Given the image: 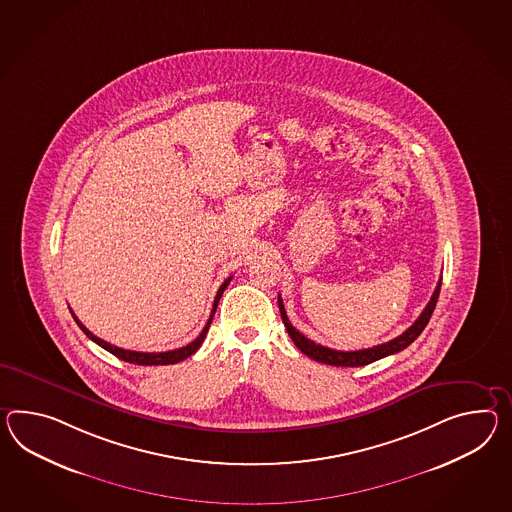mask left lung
<instances>
[{
	"mask_svg": "<svg viewBox=\"0 0 512 512\" xmlns=\"http://www.w3.org/2000/svg\"><path fill=\"white\" fill-rule=\"evenodd\" d=\"M440 285L442 283L438 281L431 300L425 305V309L418 316V320L405 333H401L399 337L392 338L390 342H385V344H379V346H374V348L359 349V351H338V349L325 348L322 344H316L311 338L303 337L300 331L288 322L287 312H285V305H283L281 296H279V312H281L283 324L287 327L288 335L294 340V344L298 346L301 353H305L307 357H311L314 361L324 362V364H331V366H364V364L379 361V359H383L387 355L398 353V351L407 348L416 338L420 337V333L424 331L425 325H427L431 314H433L435 307H437Z\"/></svg>",
	"mask_w": 512,
	"mask_h": 512,
	"instance_id": "obj_1",
	"label": "left lung"
}]
</instances>
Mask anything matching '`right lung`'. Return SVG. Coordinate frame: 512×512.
I'll list each match as a JSON object with an SVG mask.
<instances>
[{"label": "right lung", "mask_w": 512, "mask_h": 512, "mask_svg": "<svg viewBox=\"0 0 512 512\" xmlns=\"http://www.w3.org/2000/svg\"><path fill=\"white\" fill-rule=\"evenodd\" d=\"M229 281H231V277H227L224 283H222V287L218 288V294H216V298H214V303H212V311L211 316H209V320H207V324L203 327V331L200 333V337L196 338V340H192L190 344L187 346H183V348L172 349V351H159V353H144V351H131V349L118 348V346H113V344H109V342H105V340H101V338L96 337V335H92L90 331H88L85 325L81 324L79 320H77V316H75L74 312H72V316H74L75 324L81 327V331L87 335L92 342H96L98 346H101L103 349H107L109 353H113L116 355L118 359H122L125 362H133V364H142V366H159V364H175V362L185 361L187 357H190L192 353H196L198 349H200L201 342L205 340L207 337V331H209V327H211L212 316H214V312H216V307H218V301L222 298V294H224L225 288L229 285Z\"/></svg>", "instance_id": "add662e5"}]
</instances>
